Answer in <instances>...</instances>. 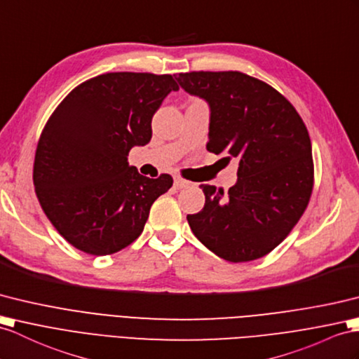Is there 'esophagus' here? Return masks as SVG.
Returning a JSON list of instances; mask_svg holds the SVG:
<instances>
[{"label":"esophagus","mask_w":359,"mask_h":359,"mask_svg":"<svg viewBox=\"0 0 359 359\" xmlns=\"http://www.w3.org/2000/svg\"><path fill=\"white\" fill-rule=\"evenodd\" d=\"M187 186H190V181L181 178V177H175V180H173V187L175 189H182V187H187Z\"/></svg>","instance_id":"1"}]
</instances>
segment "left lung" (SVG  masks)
<instances>
[{"label": "left lung", "instance_id": "8db88e82", "mask_svg": "<svg viewBox=\"0 0 359 359\" xmlns=\"http://www.w3.org/2000/svg\"><path fill=\"white\" fill-rule=\"evenodd\" d=\"M177 81L210 107L207 151L239 160L238 182L203 184L204 208L187 215L191 231L216 256H266L299 222L313 187L311 138L292 104L241 72L180 73Z\"/></svg>", "mask_w": 359, "mask_h": 359}]
</instances>
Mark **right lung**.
Wrapping results in <instances>:
<instances>
[{"label":"right lung","mask_w":359,"mask_h":359,"mask_svg":"<svg viewBox=\"0 0 359 359\" xmlns=\"http://www.w3.org/2000/svg\"><path fill=\"white\" fill-rule=\"evenodd\" d=\"M180 86L170 74L107 73L81 83L43 128L33 164L39 204L62 238L86 255L130 245L173 180L143 177L128 154L152 138V117Z\"/></svg>","instance_id":"add662e5"}]
</instances>
